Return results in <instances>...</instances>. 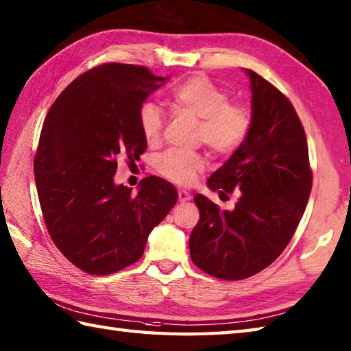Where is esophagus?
Masks as SVG:
<instances>
[{"mask_svg": "<svg viewBox=\"0 0 351 351\" xmlns=\"http://www.w3.org/2000/svg\"><path fill=\"white\" fill-rule=\"evenodd\" d=\"M191 199H192L191 192H188V191H178V201H180V202H188Z\"/></svg>", "mask_w": 351, "mask_h": 351, "instance_id": "obj_1", "label": "esophagus"}]
</instances>
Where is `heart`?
<instances>
[{"instance_id": "heart-1", "label": "heart", "mask_w": 351, "mask_h": 351, "mask_svg": "<svg viewBox=\"0 0 351 351\" xmlns=\"http://www.w3.org/2000/svg\"><path fill=\"white\" fill-rule=\"evenodd\" d=\"M171 106L177 114L199 119L198 141L216 154L234 153L251 130V112L245 106L230 104L228 93L217 87L204 75H192L178 82L169 93ZM139 128L150 145L162 136L163 115L153 104L139 110ZM159 173L177 184H191L206 167L198 153L173 150L162 154L156 162Z\"/></svg>"}]
</instances>
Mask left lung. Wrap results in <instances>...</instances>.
<instances>
[{
  "mask_svg": "<svg viewBox=\"0 0 351 351\" xmlns=\"http://www.w3.org/2000/svg\"><path fill=\"white\" fill-rule=\"evenodd\" d=\"M251 81V130L208 177L219 195L236 191L232 210L197 193L199 221L189 237L191 258L206 274L239 281L282 254L308 204L313 173L302 123L281 91L245 69Z\"/></svg>",
  "mask_w": 351,
  "mask_h": 351,
  "instance_id": "8db88e82",
  "label": "left lung"
}]
</instances>
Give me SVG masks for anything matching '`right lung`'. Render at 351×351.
<instances>
[{
  "label": "right lung",
  "mask_w": 351,
  "mask_h": 351,
  "mask_svg": "<svg viewBox=\"0 0 351 351\" xmlns=\"http://www.w3.org/2000/svg\"><path fill=\"white\" fill-rule=\"evenodd\" d=\"M167 80L143 66H99L76 77L45 119L34 158L43 219L60 252L90 275L141 258L178 199L174 186L154 176L136 193L114 182L117 159L145 152L139 110Z\"/></svg>",
  "instance_id": "add662e5"
}]
</instances>
